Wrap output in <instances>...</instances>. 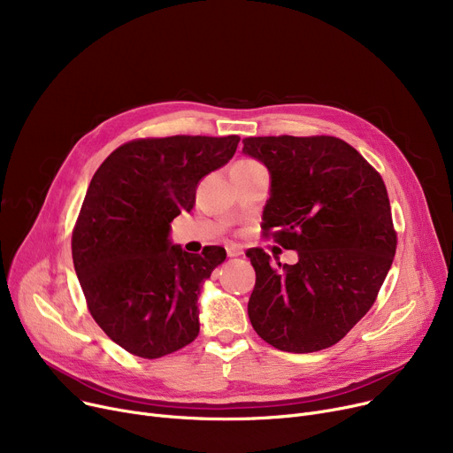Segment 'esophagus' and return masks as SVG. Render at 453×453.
<instances>
[{"instance_id":"34e87169","label":"esophagus","mask_w":453,"mask_h":453,"mask_svg":"<svg viewBox=\"0 0 453 453\" xmlns=\"http://www.w3.org/2000/svg\"><path fill=\"white\" fill-rule=\"evenodd\" d=\"M226 251H227V257H239L244 253L242 248H239V246H227Z\"/></svg>"}]
</instances>
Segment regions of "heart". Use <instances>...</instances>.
Masks as SVG:
<instances>
[{"instance_id": "b5f03b06", "label": "heart", "mask_w": 453, "mask_h": 453, "mask_svg": "<svg viewBox=\"0 0 453 453\" xmlns=\"http://www.w3.org/2000/svg\"><path fill=\"white\" fill-rule=\"evenodd\" d=\"M253 165H258V163H257V161H250V159H244V161L234 163V166H253Z\"/></svg>"}]
</instances>
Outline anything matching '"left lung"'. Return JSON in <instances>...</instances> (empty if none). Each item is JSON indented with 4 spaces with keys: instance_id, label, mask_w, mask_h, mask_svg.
<instances>
[{
    "instance_id": "1",
    "label": "left lung",
    "mask_w": 453,
    "mask_h": 453,
    "mask_svg": "<svg viewBox=\"0 0 453 453\" xmlns=\"http://www.w3.org/2000/svg\"><path fill=\"white\" fill-rule=\"evenodd\" d=\"M242 152L272 176L263 231L296 265L250 248L255 288L248 316L257 334L287 352L338 343L374 304L396 251L388 188L365 157L332 135L242 139Z\"/></svg>"
}]
</instances>
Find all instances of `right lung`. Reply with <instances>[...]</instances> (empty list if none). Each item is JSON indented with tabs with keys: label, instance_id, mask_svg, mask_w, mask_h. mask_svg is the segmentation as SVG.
I'll return each instance as SVG.
<instances>
[{
	"label": "right lung",
	"instance_id": "right-lung-1",
	"mask_svg": "<svg viewBox=\"0 0 453 453\" xmlns=\"http://www.w3.org/2000/svg\"><path fill=\"white\" fill-rule=\"evenodd\" d=\"M239 135L134 139L93 174L71 236L88 311L104 334L139 358H161L195 342L202 282L226 260L169 241L171 222L195 205L196 187L226 165Z\"/></svg>",
	"mask_w": 453,
	"mask_h": 453
}]
</instances>
